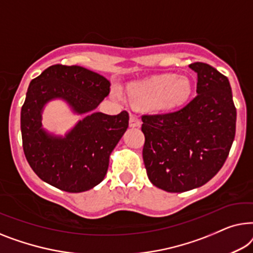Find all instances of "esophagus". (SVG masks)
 I'll use <instances>...</instances> for the list:
<instances>
[{
	"mask_svg": "<svg viewBox=\"0 0 253 253\" xmlns=\"http://www.w3.org/2000/svg\"><path fill=\"white\" fill-rule=\"evenodd\" d=\"M141 124H142L141 119L138 118L137 116H134V115L130 116V118H129V126L130 127H140Z\"/></svg>",
	"mask_w": 253,
	"mask_h": 253,
	"instance_id": "1",
	"label": "esophagus"
}]
</instances>
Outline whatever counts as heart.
<instances>
[{
  "label": "heart",
  "mask_w": 253,
  "mask_h": 253,
  "mask_svg": "<svg viewBox=\"0 0 253 253\" xmlns=\"http://www.w3.org/2000/svg\"><path fill=\"white\" fill-rule=\"evenodd\" d=\"M131 103L138 108H150L157 112H169L182 106L189 99L193 84L189 78L163 74L151 79L131 83L127 87ZM113 98L122 99L118 87L111 90Z\"/></svg>",
  "instance_id": "obj_1"
}]
</instances>
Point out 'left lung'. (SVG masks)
Returning a JSON list of instances; mask_svg holds the SVG:
<instances>
[{"instance_id": "left-lung-1", "label": "left lung", "mask_w": 253, "mask_h": 253, "mask_svg": "<svg viewBox=\"0 0 253 253\" xmlns=\"http://www.w3.org/2000/svg\"><path fill=\"white\" fill-rule=\"evenodd\" d=\"M197 73V96L179 111L142 116L143 162L149 180L169 193L202 187L219 172L232 148L236 109L227 77L205 63Z\"/></svg>"}]
</instances>
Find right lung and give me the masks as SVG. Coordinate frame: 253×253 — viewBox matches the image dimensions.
Returning <instances> with one entry per match:
<instances>
[{
	"instance_id": "1",
	"label": "right lung",
	"mask_w": 253,
	"mask_h": 253,
	"mask_svg": "<svg viewBox=\"0 0 253 253\" xmlns=\"http://www.w3.org/2000/svg\"><path fill=\"white\" fill-rule=\"evenodd\" d=\"M109 92L106 78L77 65H52L31 81L20 113L21 138L25 157L42 181L67 193H83L102 182L129 120L126 111L117 116L95 111ZM54 99L84 115L64 137L42 126L44 106Z\"/></svg>"
}]
</instances>
